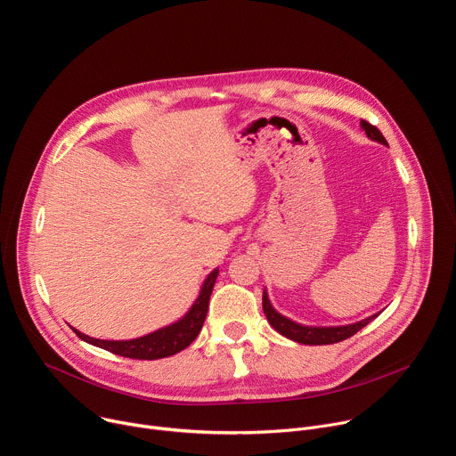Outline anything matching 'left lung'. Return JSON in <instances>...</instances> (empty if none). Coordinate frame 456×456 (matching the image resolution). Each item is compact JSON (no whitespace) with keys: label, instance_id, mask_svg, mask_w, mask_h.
Listing matches in <instances>:
<instances>
[{"label":"left lung","instance_id":"1","mask_svg":"<svg viewBox=\"0 0 456 456\" xmlns=\"http://www.w3.org/2000/svg\"><path fill=\"white\" fill-rule=\"evenodd\" d=\"M361 127L366 132V135L371 139V141H377L380 144H386V139L384 135L379 132V127L370 124L368 120H361ZM264 312L267 315V321L273 324V329H276L281 336L296 341V343H301V345H334V343H339V341H345L348 338H352L354 334H357L362 327H366V324L377 317L379 314L371 315V317H366L359 322H354V324H346V327H330V329H315V327H303V324H297L287 317H283L281 314H278L271 301H269V296L267 292H264Z\"/></svg>","mask_w":456,"mask_h":456}]
</instances>
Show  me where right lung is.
Instances as JSON below:
<instances>
[{
    "mask_svg": "<svg viewBox=\"0 0 456 456\" xmlns=\"http://www.w3.org/2000/svg\"><path fill=\"white\" fill-rule=\"evenodd\" d=\"M216 276H218V269H215L208 276V280L204 281V287L200 290L199 299L194 301L191 310L180 321H176V322L169 324V327L160 329L153 334H148L144 338L132 339V341H104V339H94L90 336H85L76 329H74V332L77 334V338H81L83 341H86L94 346L104 348L111 354L129 357V359L153 361V359H162V357L175 355L176 352L187 348L200 334V330L204 327L206 315H208L209 297H211Z\"/></svg>",
    "mask_w": 456,
    "mask_h": 456,
    "instance_id": "add662e5",
    "label": "right lung"
}]
</instances>
